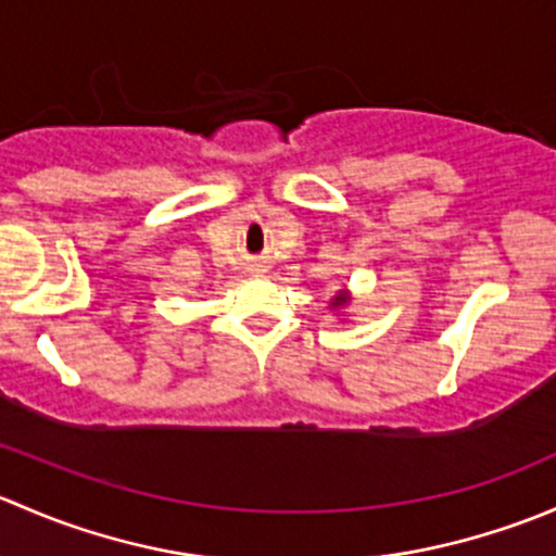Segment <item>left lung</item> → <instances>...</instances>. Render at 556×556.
<instances>
[{"instance_id": "8db88e82", "label": "left lung", "mask_w": 556, "mask_h": 556, "mask_svg": "<svg viewBox=\"0 0 556 556\" xmlns=\"http://www.w3.org/2000/svg\"><path fill=\"white\" fill-rule=\"evenodd\" d=\"M346 304V295H339V299H333V306H344Z\"/></svg>"}]
</instances>
